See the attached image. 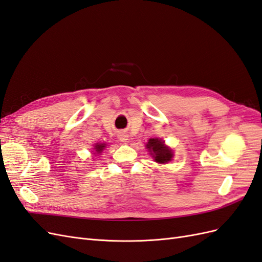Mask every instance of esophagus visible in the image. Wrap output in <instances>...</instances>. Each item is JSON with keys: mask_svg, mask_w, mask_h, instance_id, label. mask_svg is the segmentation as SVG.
<instances>
[{"mask_svg": "<svg viewBox=\"0 0 262 262\" xmlns=\"http://www.w3.org/2000/svg\"><path fill=\"white\" fill-rule=\"evenodd\" d=\"M128 134H126L125 132H119L118 133V139L119 140H120L121 142H126V141H128Z\"/></svg>", "mask_w": 262, "mask_h": 262, "instance_id": "34e87169", "label": "esophagus"}]
</instances>
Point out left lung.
Here are the masks:
<instances>
[{
  "label": "left lung",
  "mask_w": 262,
  "mask_h": 262,
  "mask_svg": "<svg viewBox=\"0 0 262 262\" xmlns=\"http://www.w3.org/2000/svg\"><path fill=\"white\" fill-rule=\"evenodd\" d=\"M146 147L150 150V154L153 155L155 161L160 164L167 163L171 160L172 153L171 149L165 146L163 142L158 139H149Z\"/></svg>",
  "instance_id": "left-lung-1"
}]
</instances>
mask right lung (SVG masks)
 Here are the masks:
<instances>
[{
	"instance_id": "add662e5",
	"label": "right lung",
	"mask_w": 262,
	"mask_h": 262,
	"mask_svg": "<svg viewBox=\"0 0 262 262\" xmlns=\"http://www.w3.org/2000/svg\"><path fill=\"white\" fill-rule=\"evenodd\" d=\"M104 148H105V144H97L96 146H95V150H96L97 154L101 153V150Z\"/></svg>"
}]
</instances>
